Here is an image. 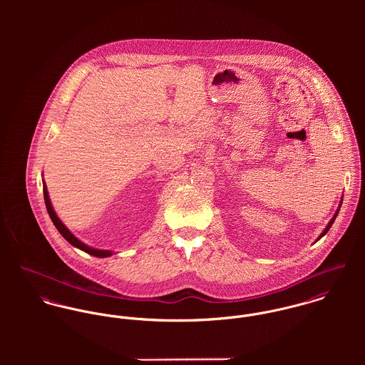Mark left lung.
<instances>
[{"label": "left lung", "instance_id": "left-lung-1", "mask_svg": "<svg viewBox=\"0 0 365 365\" xmlns=\"http://www.w3.org/2000/svg\"><path fill=\"white\" fill-rule=\"evenodd\" d=\"M340 207H341V202H340V205H339V209H340ZM339 209H337V210H336V213H334V216H333V217H331V219H330V222H329V225H327V226H326V229H324V230H323V232H322V235H320V236H319V239H320V237H323V236H324V235H326V233H327V232H329V229H330V227H331V225H333V222H334V219H336V216H337V213H339ZM319 239H317V240H319Z\"/></svg>", "mask_w": 365, "mask_h": 365}]
</instances>
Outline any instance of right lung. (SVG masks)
<instances>
[{
    "label": "right lung",
    "mask_w": 365,
    "mask_h": 365,
    "mask_svg": "<svg viewBox=\"0 0 365 365\" xmlns=\"http://www.w3.org/2000/svg\"><path fill=\"white\" fill-rule=\"evenodd\" d=\"M43 197H45V204H46L48 213H49V216H51V219H52L53 225L56 226V229L60 232V235H61L71 246H74V247H77V249H80V250H83V252H86V253H88V255H91V256H96V257H109V256L113 255L110 250L93 249V247L84 245L81 240H78V239L63 225V222L57 217V215H56V212H54V209H53L52 202H51V198H49V192H48V188H46V184H45V182H43Z\"/></svg>",
    "instance_id": "obj_1"
}]
</instances>
